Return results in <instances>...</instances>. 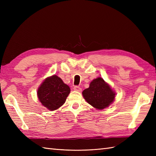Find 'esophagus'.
<instances>
[{
	"label": "esophagus",
	"instance_id": "esophagus-1",
	"mask_svg": "<svg viewBox=\"0 0 156 156\" xmlns=\"http://www.w3.org/2000/svg\"><path fill=\"white\" fill-rule=\"evenodd\" d=\"M74 90L76 91H78V92H81L82 88L80 87H78V86H75V87H74Z\"/></svg>",
	"mask_w": 156,
	"mask_h": 156
}]
</instances>
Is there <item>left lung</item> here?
<instances>
[{
	"label": "left lung",
	"instance_id": "8db88e82",
	"mask_svg": "<svg viewBox=\"0 0 156 156\" xmlns=\"http://www.w3.org/2000/svg\"><path fill=\"white\" fill-rule=\"evenodd\" d=\"M82 95L88 104L102 110L109 107L114 101L115 92L103 78L98 77L90 82L89 88L82 92Z\"/></svg>",
	"mask_w": 156,
	"mask_h": 156
}]
</instances>
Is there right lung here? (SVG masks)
<instances>
[{"mask_svg":"<svg viewBox=\"0 0 156 156\" xmlns=\"http://www.w3.org/2000/svg\"><path fill=\"white\" fill-rule=\"evenodd\" d=\"M70 88L60 78L54 75L42 82L37 90V97L42 105L49 111H55L64 105Z\"/></svg>","mask_w":156,"mask_h":156,"instance_id":"obj_1","label":"right lung"}]
</instances>
